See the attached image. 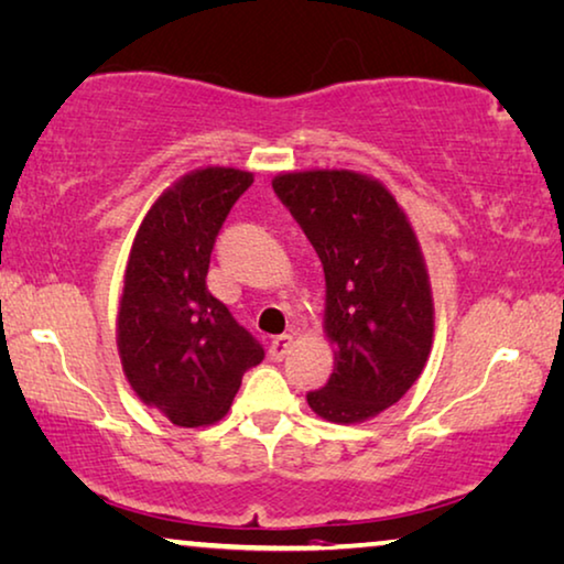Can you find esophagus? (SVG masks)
I'll return each mask as SVG.
<instances>
[{"label": "esophagus", "instance_id": "1", "mask_svg": "<svg viewBox=\"0 0 564 564\" xmlns=\"http://www.w3.org/2000/svg\"><path fill=\"white\" fill-rule=\"evenodd\" d=\"M290 348H292V335H276L270 343V358L274 362H280L284 360V355L290 352Z\"/></svg>", "mask_w": 564, "mask_h": 564}]
</instances>
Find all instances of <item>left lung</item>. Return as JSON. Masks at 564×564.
Returning a JSON list of instances; mask_svg holds the SVG:
<instances>
[{"label": "left lung", "instance_id": "1", "mask_svg": "<svg viewBox=\"0 0 564 564\" xmlns=\"http://www.w3.org/2000/svg\"><path fill=\"white\" fill-rule=\"evenodd\" d=\"M272 188L325 270L335 370L307 393L310 409L366 421L401 401L429 360L433 302L419 241L393 194L355 171L282 173Z\"/></svg>", "mask_w": 564, "mask_h": 564}]
</instances>
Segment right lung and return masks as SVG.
<instances>
[{"label":"right lung","mask_w":564,"mask_h":564,"mask_svg":"<svg viewBox=\"0 0 564 564\" xmlns=\"http://www.w3.org/2000/svg\"><path fill=\"white\" fill-rule=\"evenodd\" d=\"M252 173L202 169L145 214L126 267L118 352L143 403L184 429L219 421L264 348L206 288L212 249Z\"/></svg>","instance_id":"1"}]
</instances>
